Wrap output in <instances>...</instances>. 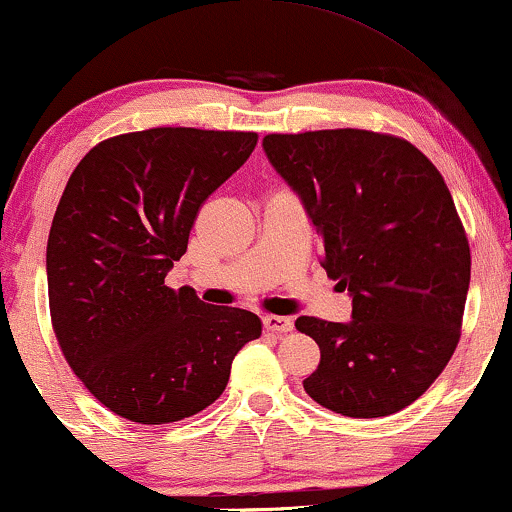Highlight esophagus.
I'll use <instances>...</instances> for the list:
<instances>
[{
    "mask_svg": "<svg viewBox=\"0 0 512 512\" xmlns=\"http://www.w3.org/2000/svg\"><path fill=\"white\" fill-rule=\"evenodd\" d=\"M264 329L272 331V334H288L293 331V319L291 317H279V315H267L262 319Z\"/></svg>",
    "mask_w": 512,
    "mask_h": 512,
    "instance_id": "obj_1",
    "label": "esophagus"
}]
</instances>
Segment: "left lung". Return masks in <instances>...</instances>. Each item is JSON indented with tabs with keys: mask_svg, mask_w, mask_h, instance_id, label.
I'll return each mask as SVG.
<instances>
[{
	"mask_svg": "<svg viewBox=\"0 0 512 512\" xmlns=\"http://www.w3.org/2000/svg\"><path fill=\"white\" fill-rule=\"evenodd\" d=\"M264 152L305 202L329 279L353 295V322L298 317L319 365L307 396L369 420L415 403L460 341L470 243L439 169L391 133H269Z\"/></svg>",
	"mask_w": 512,
	"mask_h": 512,
	"instance_id": "1",
	"label": "left lung"
}]
</instances>
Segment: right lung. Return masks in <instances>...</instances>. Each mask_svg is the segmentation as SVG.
Here are the masks:
<instances>
[{
    "label": "right lung",
    "instance_id": "add662e5",
    "mask_svg": "<svg viewBox=\"0 0 512 512\" xmlns=\"http://www.w3.org/2000/svg\"><path fill=\"white\" fill-rule=\"evenodd\" d=\"M255 145L248 131L147 128L102 140L73 169L47 240L49 317L69 367L119 417L197 415L260 338L252 312L164 286L200 207Z\"/></svg>",
    "mask_w": 512,
    "mask_h": 512
}]
</instances>
